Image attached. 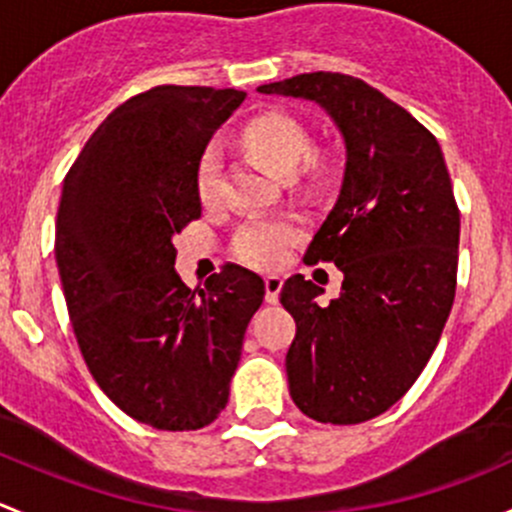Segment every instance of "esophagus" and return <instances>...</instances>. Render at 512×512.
<instances>
[{
    "mask_svg": "<svg viewBox=\"0 0 512 512\" xmlns=\"http://www.w3.org/2000/svg\"><path fill=\"white\" fill-rule=\"evenodd\" d=\"M283 281L278 276H266V303H278V293H281Z\"/></svg>",
    "mask_w": 512,
    "mask_h": 512,
    "instance_id": "esophagus-1",
    "label": "esophagus"
}]
</instances>
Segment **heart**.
<instances>
[{"label": "heart", "instance_id": "heart-1", "mask_svg": "<svg viewBox=\"0 0 512 512\" xmlns=\"http://www.w3.org/2000/svg\"><path fill=\"white\" fill-rule=\"evenodd\" d=\"M241 140L281 175H293L315 152L313 135L308 133V128L283 113H263L251 118L244 125ZM221 177H224V160H221L219 145H207L199 155L197 172H194L197 194L204 204L214 202L221 194ZM298 239V221L251 219L236 234L234 254L246 266L276 268L286 261Z\"/></svg>", "mask_w": 512, "mask_h": 512}]
</instances>
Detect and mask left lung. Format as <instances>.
I'll use <instances>...</instances> for the list:
<instances>
[{
    "label": "left lung",
    "mask_w": 512,
    "mask_h": 512,
    "mask_svg": "<svg viewBox=\"0 0 512 512\" xmlns=\"http://www.w3.org/2000/svg\"><path fill=\"white\" fill-rule=\"evenodd\" d=\"M261 93L315 100L345 140L340 199L305 263H335L340 298L320 305L303 276L283 283L295 320L286 355L295 407L320 424H360L397 404L439 345L456 295L461 212L439 140L355 76L300 73Z\"/></svg>",
    "instance_id": "left-lung-1"
}]
</instances>
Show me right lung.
Here are the masks:
<instances>
[{"instance_id": "add662e5", "label": "right lung", "mask_w": 512, "mask_h": 512, "mask_svg": "<svg viewBox=\"0 0 512 512\" xmlns=\"http://www.w3.org/2000/svg\"><path fill=\"white\" fill-rule=\"evenodd\" d=\"M244 98L207 86L138 93L63 179L54 251L81 355L115 407L160 431L221 414L266 293L241 266L194 291L175 273L172 236L202 217L197 160Z\"/></svg>"}]
</instances>
